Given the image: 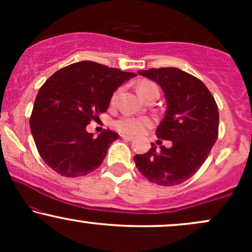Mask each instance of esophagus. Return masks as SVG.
<instances>
[{"label": "esophagus", "instance_id": "1", "mask_svg": "<svg viewBox=\"0 0 252 252\" xmlns=\"http://www.w3.org/2000/svg\"><path fill=\"white\" fill-rule=\"evenodd\" d=\"M122 138H123V140H126V141H132V140H134V137H132V136H128V135H122Z\"/></svg>", "mask_w": 252, "mask_h": 252}]
</instances>
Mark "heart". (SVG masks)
I'll return each instance as SVG.
<instances>
[{
    "instance_id": "heart-1",
    "label": "heart",
    "mask_w": 252,
    "mask_h": 252,
    "mask_svg": "<svg viewBox=\"0 0 252 252\" xmlns=\"http://www.w3.org/2000/svg\"><path fill=\"white\" fill-rule=\"evenodd\" d=\"M152 91H158V88L156 86L155 83L149 82V80H143L138 84V92H140L141 97L146 96L147 94ZM150 126V121L147 118H138L132 116H123L120 120L115 122V126L118 131L123 132L126 135H138L143 132L146 128Z\"/></svg>"
}]
</instances>
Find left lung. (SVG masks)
<instances>
[{
	"label": "left lung",
	"instance_id": "8db88e82",
	"mask_svg": "<svg viewBox=\"0 0 252 252\" xmlns=\"http://www.w3.org/2000/svg\"><path fill=\"white\" fill-rule=\"evenodd\" d=\"M162 89L166 114L156 136L172 146L154 143L146 154L134 156L136 167L149 181L175 186L189 180L206 161L218 138V106L209 89L198 78L175 67L138 71ZM160 141V140H158Z\"/></svg>",
	"mask_w": 252,
	"mask_h": 252
}]
</instances>
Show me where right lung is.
I'll use <instances>...</instances> for the list:
<instances>
[{
  "label": "right lung",
  "instance_id": "1",
  "mask_svg": "<svg viewBox=\"0 0 252 252\" xmlns=\"http://www.w3.org/2000/svg\"><path fill=\"white\" fill-rule=\"evenodd\" d=\"M135 76L94 62H79L48 78L37 92L30 120L45 163L66 178L97 169L120 135L108 129L94 137L86 126L108 110L114 92Z\"/></svg>",
  "mask_w": 252,
  "mask_h": 252
}]
</instances>
